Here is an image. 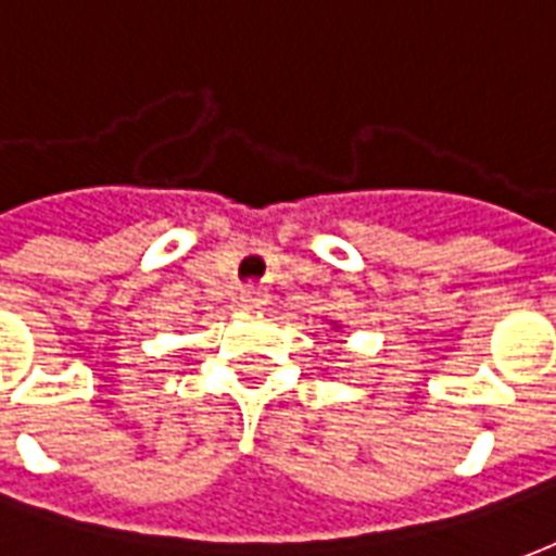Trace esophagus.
Masks as SVG:
<instances>
[{"mask_svg":"<svg viewBox=\"0 0 556 556\" xmlns=\"http://www.w3.org/2000/svg\"><path fill=\"white\" fill-rule=\"evenodd\" d=\"M243 301L255 303V306H262V303L267 301V294L258 289V286H247V289H243Z\"/></svg>","mask_w":556,"mask_h":556,"instance_id":"esophagus-1","label":"esophagus"}]
</instances>
